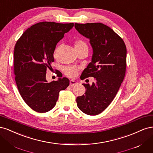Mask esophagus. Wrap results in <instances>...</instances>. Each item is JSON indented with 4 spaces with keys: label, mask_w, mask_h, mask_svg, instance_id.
<instances>
[{
    "label": "esophagus",
    "mask_w": 153,
    "mask_h": 153,
    "mask_svg": "<svg viewBox=\"0 0 153 153\" xmlns=\"http://www.w3.org/2000/svg\"><path fill=\"white\" fill-rule=\"evenodd\" d=\"M77 84V82L74 80H71L70 82H69V85L71 86H73V85H75Z\"/></svg>",
    "instance_id": "esophagus-1"
}]
</instances>
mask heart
<instances>
[{
	"label": "heart",
	"instance_id": "obj_1",
	"mask_svg": "<svg viewBox=\"0 0 153 153\" xmlns=\"http://www.w3.org/2000/svg\"><path fill=\"white\" fill-rule=\"evenodd\" d=\"M74 47H75V50L83 48L88 49L87 45L85 41L82 40L76 41L74 44ZM63 71L67 76L69 77H73L76 76L78 71V68L75 66H66L63 68Z\"/></svg>",
	"mask_w": 153,
	"mask_h": 153
}]
</instances>
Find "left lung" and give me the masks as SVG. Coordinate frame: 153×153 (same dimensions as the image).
Listing matches in <instances>:
<instances>
[{"mask_svg":"<svg viewBox=\"0 0 153 153\" xmlns=\"http://www.w3.org/2000/svg\"><path fill=\"white\" fill-rule=\"evenodd\" d=\"M76 30L89 39L92 48L91 62L80 78L92 76L96 82L84 84L85 94L76 98L78 108L85 114L98 115L116 96L124 80L126 67V47L123 39L101 23L75 24Z\"/></svg>","mask_w":153,"mask_h":153,"instance_id":"obj_1","label":"left lung"}]
</instances>
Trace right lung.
Instances as JSON below:
<instances>
[{
  "label": "right lung",
  "mask_w": 153,
  "mask_h": 153,
  "mask_svg": "<svg viewBox=\"0 0 153 153\" xmlns=\"http://www.w3.org/2000/svg\"><path fill=\"white\" fill-rule=\"evenodd\" d=\"M73 26V23L39 22L27 29L15 45L14 73L16 85L23 100L36 112L44 113L52 110L59 92L69 84L66 77L48 82L46 72L54 61L57 44Z\"/></svg>",
  "instance_id": "add662e5"
}]
</instances>
